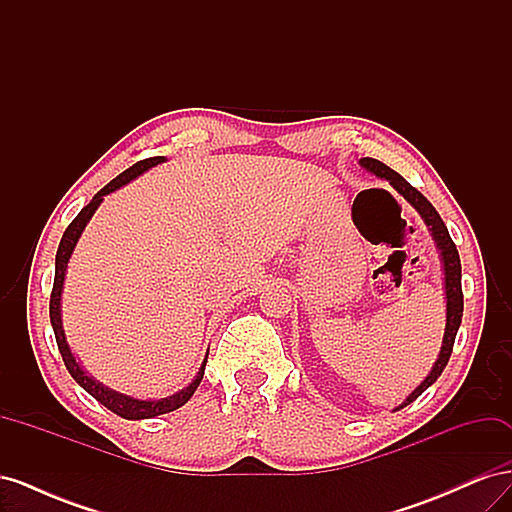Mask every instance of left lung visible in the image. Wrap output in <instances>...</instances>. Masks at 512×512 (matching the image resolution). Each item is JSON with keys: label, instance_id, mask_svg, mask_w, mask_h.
Instances as JSON below:
<instances>
[{"label": "left lung", "instance_id": "left-lung-1", "mask_svg": "<svg viewBox=\"0 0 512 512\" xmlns=\"http://www.w3.org/2000/svg\"><path fill=\"white\" fill-rule=\"evenodd\" d=\"M361 168H365L367 173L376 175L378 179H386L389 181L393 188L397 190V194L404 196L408 203L418 211L421 215L423 222L429 226V232L433 241H436V247L440 252V260H442V271H444V294H446V327H444V337H442V348L436 363H433L431 371L425 376V380L416 386V389L401 401L399 406L393 408V412L406 408L408 404L421 395L423 391H427L429 386L440 378V374L444 371L448 359H451V352H453V344H455V335L459 331V324H461V316H463V292H461V260H459V252L457 247L448 235V228L444 226L440 213L433 209V205L429 200L418 192L416 188L401 177L399 173H395L393 168H389L386 164H382L380 160L374 158H361L359 160Z\"/></svg>", "mask_w": 512, "mask_h": 512}]
</instances>
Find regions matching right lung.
<instances>
[{"label": "right lung", "mask_w": 512, "mask_h": 512, "mask_svg": "<svg viewBox=\"0 0 512 512\" xmlns=\"http://www.w3.org/2000/svg\"><path fill=\"white\" fill-rule=\"evenodd\" d=\"M166 162L164 156H158V158H149V160H143V162H136L134 166H130L128 170H123V173L119 177H115L111 183H106L104 188L89 200V205L81 209V213L76 215V218L72 220V224L66 228L64 237H61L59 241V247H57V256H55V282H53V292H51V305H49V312H51V327L55 331V339H57V348L61 352V359H64V365L66 369L70 371V376L79 382V386H83V389L98 399L100 404L104 408H108L111 412L119 414L121 418H128V421H141V418H153V416H160V414H166V412H173L177 408H181L183 404H188L190 397L194 395V391L198 389L200 380H203L205 376V365H207V356L209 352L205 354L203 363H200V369L198 374L194 376V380L183 386L181 391L168 395V397H162V399H136V397H130L126 393H119V391H113L108 389L106 384L98 382L94 376H89L87 371L83 369L81 361L76 359L74 352L70 350V344L66 339V333H64V322H61V292H64V280H66V271H68V262L72 258V252L76 243H79L81 235L85 226L89 224L91 215H94L98 211V207L102 205L104 196L117 192L119 188H123V185L130 183L132 179H136L138 175H143L145 170L153 168Z\"/></svg>", "instance_id": "add662e5"}]
</instances>
